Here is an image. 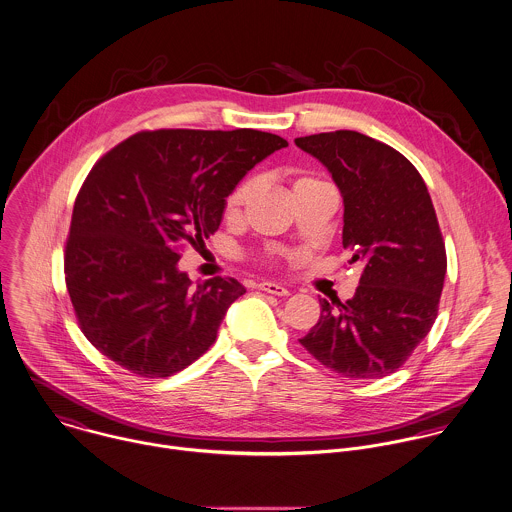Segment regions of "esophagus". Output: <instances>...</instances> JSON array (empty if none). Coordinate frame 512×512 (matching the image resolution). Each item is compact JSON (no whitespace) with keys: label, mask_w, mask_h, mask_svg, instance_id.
Wrapping results in <instances>:
<instances>
[{"label":"esophagus","mask_w":512,"mask_h":512,"mask_svg":"<svg viewBox=\"0 0 512 512\" xmlns=\"http://www.w3.org/2000/svg\"><path fill=\"white\" fill-rule=\"evenodd\" d=\"M259 290L269 292V294H275V296H286V294H290L288 288H284L283 284L277 283H261L259 284Z\"/></svg>","instance_id":"34e87169"}]
</instances>
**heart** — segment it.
<instances>
[{
  "label": "heart",
  "mask_w": 512,
  "mask_h": 512,
  "mask_svg": "<svg viewBox=\"0 0 512 512\" xmlns=\"http://www.w3.org/2000/svg\"><path fill=\"white\" fill-rule=\"evenodd\" d=\"M310 182H318V178H314V176H300V178L294 180V188L304 186V184H310ZM251 188H253V178H243V180L229 192V196L226 198V214H228V216H233L235 212H239V208L247 202Z\"/></svg>",
  "instance_id": "obj_1"
}]
</instances>
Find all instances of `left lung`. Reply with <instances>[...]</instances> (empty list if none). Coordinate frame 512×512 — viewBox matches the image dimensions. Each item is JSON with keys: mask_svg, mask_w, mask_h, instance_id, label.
I'll use <instances>...</instances> for the list:
<instances>
[{"mask_svg": "<svg viewBox=\"0 0 512 512\" xmlns=\"http://www.w3.org/2000/svg\"><path fill=\"white\" fill-rule=\"evenodd\" d=\"M294 143L332 172L343 196V249L349 263L363 261L355 296L320 298V320L300 343L345 379L387 377L438 316L448 259L432 198L404 155L363 133L340 129Z\"/></svg>", "mask_w": 512, "mask_h": 512, "instance_id": "left-lung-1", "label": "left lung"}]
</instances>
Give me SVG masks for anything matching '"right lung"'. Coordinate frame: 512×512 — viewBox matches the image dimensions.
<instances>
[{
  "label": "right lung",
  "mask_w": 512,
  "mask_h": 512,
  "mask_svg": "<svg viewBox=\"0 0 512 512\" xmlns=\"http://www.w3.org/2000/svg\"><path fill=\"white\" fill-rule=\"evenodd\" d=\"M257 131H139L88 172L72 210L64 281L78 326L115 365L165 379L194 363L245 288H196L176 263L214 235L235 184L286 147Z\"/></svg>",
  "instance_id": "right-lung-1"
}]
</instances>
